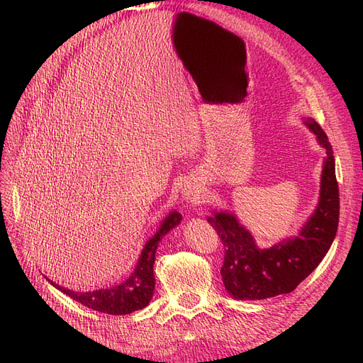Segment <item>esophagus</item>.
<instances>
[{
    "label": "esophagus",
    "instance_id": "esophagus-1",
    "mask_svg": "<svg viewBox=\"0 0 363 363\" xmlns=\"http://www.w3.org/2000/svg\"><path fill=\"white\" fill-rule=\"evenodd\" d=\"M196 194L194 192V191H186L184 192V199H188V200H194V199H199V196H195Z\"/></svg>",
    "mask_w": 363,
    "mask_h": 363
}]
</instances>
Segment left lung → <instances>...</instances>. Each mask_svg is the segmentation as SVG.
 Returning <instances> with one entry per match:
<instances>
[{
  "instance_id": "left-lung-1",
  "label": "left lung",
  "mask_w": 363,
  "mask_h": 363,
  "mask_svg": "<svg viewBox=\"0 0 363 363\" xmlns=\"http://www.w3.org/2000/svg\"><path fill=\"white\" fill-rule=\"evenodd\" d=\"M306 124L325 148L327 157L321 175L320 203L298 236L260 250L233 215L219 212L207 218L224 245L221 268L224 286L236 300H265L292 292L320 265L336 236L339 189L333 150L316 121L307 119Z\"/></svg>"
}]
</instances>
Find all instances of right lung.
<instances>
[{
	"mask_svg": "<svg viewBox=\"0 0 363 363\" xmlns=\"http://www.w3.org/2000/svg\"><path fill=\"white\" fill-rule=\"evenodd\" d=\"M182 215L172 212L164 221L162 223L159 232L152 236L145 244L142 255L139 257L138 265L133 274L124 281L113 286L111 289H100L94 292H74L65 289L59 284H52L63 294H67L75 301L82 303L89 309L111 313V315H127L144 307L151 301L152 294H155V274H152V265H155L156 250L159 240L167 235L171 228H174L180 223Z\"/></svg>",
	"mask_w": 363,
	"mask_h": 363,
	"instance_id": "obj_1",
	"label": "right lung"
}]
</instances>
